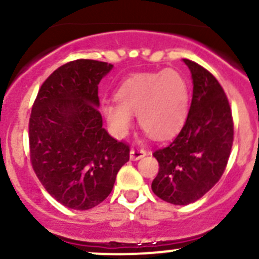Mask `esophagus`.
<instances>
[{
    "instance_id": "obj_1",
    "label": "esophagus",
    "mask_w": 259,
    "mask_h": 259,
    "mask_svg": "<svg viewBox=\"0 0 259 259\" xmlns=\"http://www.w3.org/2000/svg\"><path fill=\"white\" fill-rule=\"evenodd\" d=\"M145 150H143V149L132 148V150H130V159H132V160H139L143 156H145Z\"/></svg>"
}]
</instances>
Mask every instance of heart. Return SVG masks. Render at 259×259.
<instances>
[{"label":"heart","mask_w":259,"mask_h":259,"mask_svg":"<svg viewBox=\"0 0 259 259\" xmlns=\"http://www.w3.org/2000/svg\"><path fill=\"white\" fill-rule=\"evenodd\" d=\"M115 99L103 101L101 113L116 137L126 134L133 114L146 134L156 139L178 132L187 117V82L176 70L134 75L119 86Z\"/></svg>","instance_id":"1"}]
</instances>
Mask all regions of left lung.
I'll list each match as a JSON object with an SVG mask.
<instances>
[{
  "instance_id": "left-lung-1",
  "label": "left lung",
  "mask_w": 259,
  "mask_h": 259,
  "mask_svg": "<svg viewBox=\"0 0 259 259\" xmlns=\"http://www.w3.org/2000/svg\"><path fill=\"white\" fill-rule=\"evenodd\" d=\"M183 61L192 72V104L179 134L153 153L159 173L151 183L156 197L176 205L195 202L218 183L234 138L232 109L219 81L197 62Z\"/></svg>"
}]
</instances>
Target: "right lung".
Returning <instances> with one entry per match:
<instances>
[{
	"label": "right lung",
	"mask_w": 259,
	"mask_h": 259,
	"mask_svg": "<svg viewBox=\"0 0 259 259\" xmlns=\"http://www.w3.org/2000/svg\"><path fill=\"white\" fill-rule=\"evenodd\" d=\"M113 65L74 60L44 81L28 121L30 160L49 194L71 209L96 207L130 158L103 127L98 85Z\"/></svg>",
	"instance_id": "right-lung-1"
}]
</instances>
